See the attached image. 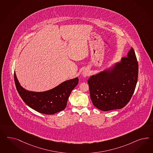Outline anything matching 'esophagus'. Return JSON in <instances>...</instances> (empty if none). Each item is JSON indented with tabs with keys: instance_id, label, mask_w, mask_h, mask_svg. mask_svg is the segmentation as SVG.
Returning a JSON list of instances; mask_svg holds the SVG:
<instances>
[{
	"instance_id": "obj_1",
	"label": "esophagus",
	"mask_w": 153,
	"mask_h": 153,
	"mask_svg": "<svg viewBox=\"0 0 153 153\" xmlns=\"http://www.w3.org/2000/svg\"><path fill=\"white\" fill-rule=\"evenodd\" d=\"M82 75H83V76L84 77H86V76H88L89 75L88 70H87V69L84 70L83 71V73H82Z\"/></svg>"
}]
</instances>
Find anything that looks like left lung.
I'll return each mask as SVG.
<instances>
[{"mask_svg": "<svg viewBox=\"0 0 153 153\" xmlns=\"http://www.w3.org/2000/svg\"><path fill=\"white\" fill-rule=\"evenodd\" d=\"M138 65L131 47L111 69L91 76L88 80L94 106L104 111L123 108L131 99L137 82Z\"/></svg>", "mask_w": 153, "mask_h": 153, "instance_id": "1", "label": "left lung"}]
</instances>
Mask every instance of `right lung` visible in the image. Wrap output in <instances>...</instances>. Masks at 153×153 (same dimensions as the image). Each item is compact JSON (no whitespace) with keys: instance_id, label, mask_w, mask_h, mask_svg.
I'll list each match as a JSON object with an SVG mask.
<instances>
[{"instance_id":"1","label":"right lung","mask_w":153,"mask_h":153,"mask_svg":"<svg viewBox=\"0 0 153 153\" xmlns=\"http://www.w3.org/2000/svg\"><path fill=\"white\" fill-rule=\"evenodd\" d=\"M17 92L25 104L40 113L52 115L64 110L69 96L78 83V78L64 82L54 88L36 92L26 90L20 85L14 73Z\"/></svg>"}]
</instances>
